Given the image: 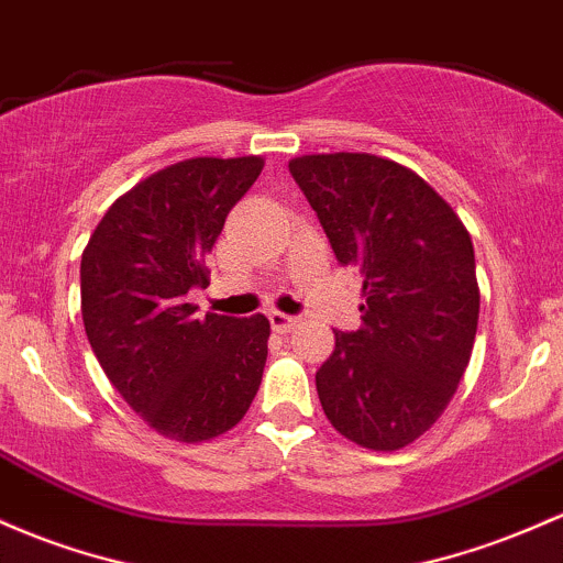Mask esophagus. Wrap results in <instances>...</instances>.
<instances>
[{
  "label": "esophagus",
  "mask_w": 563,
  "mask_h": 563,
  "mask_svg": "<svg viewBox=\"0 0 563 563\" xmlns=\"http://www.w3.org/2000/svg\"><path fill=\"white\" fill-rule=\"evenodd\" d=\"M269 325H272V331L288 333L299 325V318H296V314H286V312H269Z\"/></svg>",
  "instance_id": "obj_1"
}]
</instances>
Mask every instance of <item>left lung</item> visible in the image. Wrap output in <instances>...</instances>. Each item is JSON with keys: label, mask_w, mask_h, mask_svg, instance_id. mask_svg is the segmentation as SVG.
I'll return each instance as SVG.
<instances>
[{"label": "left lung", "mask_w": 563, "mask_h": 563, "mask_svg": "<svg viewBox=\"0 0 563 563\" xmlns=\"http://www.w3.org/2000/svg\"><path fill=\"white\" fill-rule=\"evenodd\" d=\"M342 267L363 277V325L333 331L314 374L329 422L374 452L417 441L441 417L471 361L478 283L471 234L417 173L336 152L288 163Z\"/></svg>", "instance_id": "left-lung-1"}]
</instances>
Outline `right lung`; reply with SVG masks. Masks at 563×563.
Returning <instances> with one entry per match:
<instances>
[{
	"instance_id": "right-lung-1",
	"label": "right lung",
	"mask_w": 563,
	"mask_h": 563,
	"mask_svg": "<svg viewBox=\"0 0 563 563\" xmlns=\"http://www.w3.org/2000/svg\"><path fill=\"white\" fill-rule=\"evenodd\" d=\"M262 157H195L122 195L82 253V323L114 390L173 441L232 430L262 385L269 320L197 318L191 288Z\"/></svg>"
}]
</instances>
